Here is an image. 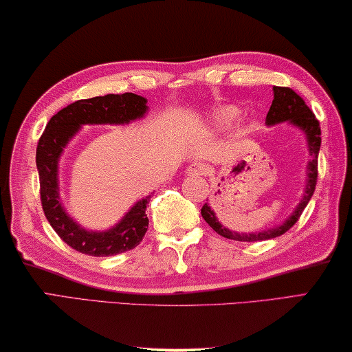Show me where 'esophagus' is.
<instances>
[{
  "instance_id": "esophagus-1",
  "label": "esophagus",
  "mask_w": 352,
  "mask_h": 352,
  "mask_svg": "<svg viewBox=\"0 0 352 352\" xmlns=\"http://www.w3.org/2000/svg\"><path fill=\"white\" fill-rule=\"evenodd\" d=\"M207 171H209V168H207V165L203 164V162H192L188 165L187 168V175L190 176H204L207 175Z\"/></svg>"
}]
</instances>
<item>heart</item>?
Segmentation results:
<instances>
[{"label":"heart","instance_id":"heart-1","mask_svg":"<svg viewBox=\"0 0 352 352\" xmlns=\"http://www.w3.org/2000/svg\"><path fill=\"white\" fill-rule=\"evenodd\" d=\"M239 117V111L232 106H221L217 107L215 111L210 113V123L215 126V128H228V126L232 124Z\"/></svg>","mask_w":352,"mask_h":352}]
</instances>
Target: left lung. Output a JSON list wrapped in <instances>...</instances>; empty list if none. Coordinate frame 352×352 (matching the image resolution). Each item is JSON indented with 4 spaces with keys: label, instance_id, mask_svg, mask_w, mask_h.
<instances>
[{
    "label": "left lung",
    "instance_id": "1",
    "mask_svg": "<svg viewBox=\"0 0 352 352\" xmlns=\"http://www.w3.org/2000/svg\"><path fill=\"white\" fill-rule=\"evenodd\" d=\"M274 100L272 102V107L267 113V120H265V124L267 126H274L280 123H289L295 126L299 131L304 132L307 140V148H309V162H307V179H306V187H304L302 198L299 201L295 210L292 212V215L287 218V220L278 224L276 228L261 230V232H235V230H230L226 226H223L218 220L215 212L209 203H206L201 209V215L206 220V223L215 230L217 234H220L224 239L230 240H239V241H261V240H270L274 237H279V235L285 234L293 224H295L299 217H301L302 210L306 209L309 204L310 198L315 192L316 186V177H318V153L321 146V129L318 120L315 118L314 112L307 107L306 102L301 96L295 94L289 87H273Z\"/></svg>",
    "mask_w": 352,
    "mask_h": 352
}]
</instances>
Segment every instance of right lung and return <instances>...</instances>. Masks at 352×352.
<instances>
[{"instance_id":"right-lung-1","label":"right lung","mask_w":352,"mask_h":352,"mask_svg":"<svg viewBox=\"0 0 352 352\" xmlns=\"http://www.w3.org/2000/svg\"><path fill=\"white\" fill-rule=\"evenodd\" d=\"M146 98L135 94L95 96L74 101L51 117L40 137L36 164L40 179V198L46 220L68 246L82 254L106 257L134 250L145 237L148 197L138 199L115 226L89 230L67 214L60 199L59 160L72 138L84 124H128L146 115Z\"/></svg>"}]
</instances>
